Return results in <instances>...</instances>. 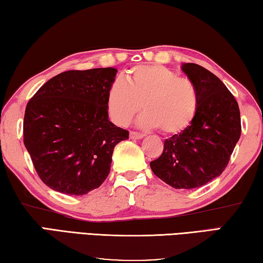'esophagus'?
<instances>
[{
	"mask_svg": "<svg viewBox=\"0 0 263 263\" xmlns=\"http://www.w3.org/2000/svg\"><path fill=\"white\" fill-rule=\"evenodd\" d=\"M129 137H130L132 140H141L144 137V134H141V133H137V132H130Z\"/></svg>",
	"mask_w": 263,
	"mask_h": 263,
	"instance_id": "esophagus-1",
	"label": "esophagus"
}]
</instances>
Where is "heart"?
<instances>
[{"instance_id": "heart-1", "label": "heart", "mask_w": 263, "mask_h": 263, "mask_svg": "<svg viewBox=\"0 0 263 263\" xmlns=\"http://www.w3.org/2000/svg\"><path fill=\"white\" fill-rule=\"evenodd\" d=\"M200 96L194 82L178 77L160 64L129 69L126 78L115 80L106 95V108L112 121L126 126L143 108L139 124L159 128L164 134H178L190 126L197 113Z\"/></svg>"}]
</instances>
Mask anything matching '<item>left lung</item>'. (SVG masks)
I'll list each match as a JSON object with an SVG mask.
<instances>
[{"mask_svg":"<svg viewBox=\"0 0 263 263\" xmlns=\"http://www.w3.org/2000/svg\"><path fill=\"white\" fill-rule=\"evenodd\" d=\"M182 71L194 82L200 105L185 130L164 142L160 157L150 163L160 180L177 190H193L219 177L240 139V110L224 83L196 63Z\"/></svg>","mask_w":263,"mask_h":263,"instance_id":"left-lung-1","label":"left lung"}]
</instances>
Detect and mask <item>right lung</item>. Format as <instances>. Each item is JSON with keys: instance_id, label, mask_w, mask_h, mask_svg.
<instances>
[{"instance_id": "add662e5", "label": "right lung", "mask_w": 263, "mask_h": 263, "mask_svg": "<svg viewBox=\"0 0 263 263\" xmlns=\"http://www.w3.org/2000/svg\"><path fill=\"white\" fill-rule=\"evenodd\" d=\"M115 68L68 70L47 81L26 105L24 144L53 191L84 195L107 178L114 146L129 132L108 120L106 95Z\"/></svg>"}]
</instances>
